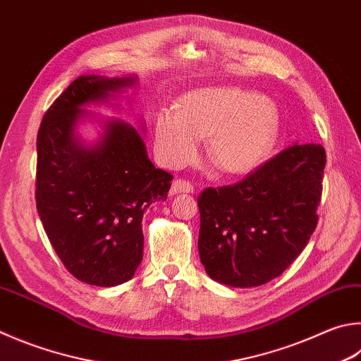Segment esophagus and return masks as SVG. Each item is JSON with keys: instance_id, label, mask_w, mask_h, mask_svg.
Instances as JSON below:
<instances>
[{"instance_id": "1", "label": "esophagus", "mask_w": 361, "mask_h": 361, "mask_svg": "<svg viewBox=\"0 0 361 361\" xmlns=\"http://www.w3.org/2000/svg\"><path fill=\"white\" fill-rule=\"evenodd\" d=\"M194 191V186H192V183H189V181H186V180H175L173 183H172V186H170V191H169V195L170 197H172V195H176V194H181V192H185V194H191Z\"/></svg>"}]
</instances>
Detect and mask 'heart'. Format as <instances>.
<instances>
[{"mask_svg":"<svg viewBox=\"0 0 361 361\" xmlns=\"http://www.w3.org/2000/svg\"><path fill=\"white\" fill-rule=\"evenodd\" d=\"M279 112L270 97L238 87H205L183 94L175 110L154 116L159 159L180 167L195 159L200 139L221 172L243 175L260 167L279 134Z\"/></svg>","mask_w":361,"mask_h":361,"instance_id":"b5f03b06","label":"heart"}]
</instances>
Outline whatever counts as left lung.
<instances>
[{
	"label": "left lung",
	"mask_w": 361,
	"mask_h": 361,
	"mask_svg": "<svg viewBox=\"0 0 361 361\" xmlns=\"http://www.w3.org/2000/svg\"><path fill=\"white\" fill-rule=\"evenodd\" d=\"M325 149L293 143L233 186L199 199V254L207 274L228 287H257L287 270L317 224Z\"/></svg>",
	"instance_id": "1"
}]
</instances>
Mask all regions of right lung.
Wrapping results in <instances>:
<instances>
[{
	"label": "right lung",
	"instance_id": "right-lung-1",
	"mask_svg": "<svg viewBox=\"0 0 361 361\" xmlns=\"http://www.w3.org/2000/svg\"><path fill=\"white\" fill-rule=\"evenodd\" d=\"M137 85V75H80L44 115L37 133L36 208L63 265L83 283L114 287L134 276L143 257V212L166 200L172 175L149 161L133 124L97 116L101 133L85 142L77 133ZM142 130L143 129V123Z\"/></svg>",
	"mask_w": 361,
	"mask_h": 361
}]
</instances>
